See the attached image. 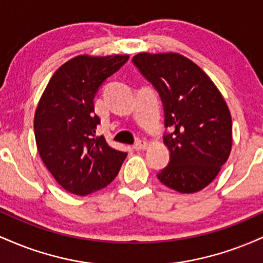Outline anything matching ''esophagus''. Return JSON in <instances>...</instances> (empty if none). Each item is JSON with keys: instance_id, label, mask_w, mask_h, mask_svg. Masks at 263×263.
<instances>
[{"instance_id": "34e87169", "label": "esophagus", "mask_w": 263, "mask_h": 263, "mask_svg": "<svg viewBox=\"0 0 263 263\" xmlns=\"http://www.w3.org/2000/svg\"><path fill=\"white\" fill-rule=\"evenodd\" d=\"M147 147V142L143 141V140H137L136 141V143L134 144V148L140 151V149H144Z\"/></svg>"}]
</instances>
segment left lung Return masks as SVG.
I'll use <instances>...</instances> for the list:
<instances>
[{
    "instance_id": "8db88e82",
    "label": "left lung",
    "mask_w": 263,
    "mask_h": 263,
    "mask_svg": "<svg viewBox=\"0 0 263 263\" xmlns=\"http://www.w3.org/2000/svg\"><path fill=\"white\" fill-rule=\"evenodd\" d=\"M132 63L158 92L164 111L163 142L170 163L157 178L179 193L204 189L228 161L232 122L228 105L197 64L176 53L134 57Z\"/></svg>"
}]
</instances>
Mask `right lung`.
I'll use <instances>...</instances> for the list:
<instances>
[{
  "label": "right lung",
  "mask_w": 263,
  "mask_h": 263,
  "mask_svg": "<svg viewBox=\"0 0 263 263\" xmlns=\"http://www.w3.org/2000/svg\"><path fill=\"white\" fill-rule=\"evenodd\" d=\"M128 55H79L54 73L34 116L38 152L48 171L68 192L87 195L116 178L127 153L110 147L96 127L93 99Z\"/></svg>",
  "instance_id": "right-lung-1"
}]
</instances>
